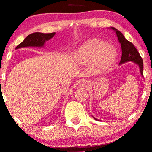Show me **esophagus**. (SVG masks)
I'll list each match as a JSON object with an SVG mask.
<instances>
[{"instance_id": "esophagus-1", "label": "esophagus", "mask_w": 152, "mask_h": 152, "mask_svg": "<svg viewBox=\"0 0 152 152\" xmlns=\"http://www.w3.org/2000/svg\"><path fill=\"white\" fill-rule=\"evenodd\" d=\"M88 84V82H87L86 81H82V82H81L80 83V86L82 87H87Z\"/></svg>"}]
</instances>
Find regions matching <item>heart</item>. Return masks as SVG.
<instances>
[{"label":"heart","mask_w":152,"mask_h":152,"mask_svg":"<svg viewBox=\"0 0 152 152\" xmlns=\"http://www.w3.org/2000/svg\"><path fill=\"white\" fill-rule=\"evenodd\" d=\"M117 52L113 45L97 39L88 40L80 45L76 52L77 61L83 64L92 63L97 72L107 70L115 62Z\"/></svg>","instance_id":"heart-1"}]
</instances>
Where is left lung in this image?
Listing matches in <instances>:
<instances>
[{
    "label": "left lung",
    "instance_id": "1",
    "mask_svg": "<svg viewBox=\"0 0 152 152\" xmlns=\"http://www.w3.org/2000/svg\"><path fill=\"white\" fill-rule=\"evenodd\" d=\"M111 29L115 31L118 41L121 44L122 57L120 61V64L125 63V62L127 61L135 62L139 66L140 72L141 75L143 76V61L137 49L133 45L132 43H131L130 41H127L124 38L123 34L120 31H118L115 28H111Z\"/></svg>",
    "mask_w": 152,
    "mask_h": 152
}]
</instances>
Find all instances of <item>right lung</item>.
I'll use <instances>...</instances> for the list:
<instances>
[{
	"instance_id": "1",
	"label": "right lung",
	"mask_w": 152,
	"mask_h": 152,
	"mask_svg": "<svg viewBox=\"0 0 152 152\" xmlns=\"http://www.w3.org/2000/svg\"><path fill=\"white\" fill-rule=\"evenodd\" d=\"M55 34V32L48 33V34H44V33L41 32L32 33V34L28 35L22 43H20L19 45H18L16 46V49L28 46L41 47L44 44L45 41L53 38Z\"/></svg>"
}]
</instances>
